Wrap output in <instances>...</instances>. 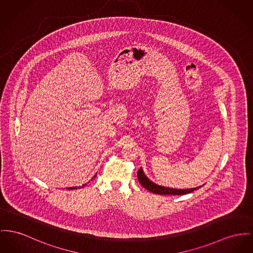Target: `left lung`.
Returning <instances> with one entry per match:
<instances>
[{"label":"left lung","instance_id":"left-lung-1","mask_svg":"<svg viewBox=\"0 0 253 253\" xmlns=\"http://www.w3.org/2000/svg\"><path fill=\"white\" fill-rule=\"evenodd\" d=\"M137 176H138L139 182L145 189L149 190L150 192L154 193V194H158V195H174V196L175 195H186V194L192 193L195 190L200 189L202 187V186H199V187L190 188V189H173V188L158 185V184L152 182L151 179H149V177L145 174V172L143 171V169L142 168L138 169Z\"/></svg>","mask_w":253,"mask_h":253}]
</instances>
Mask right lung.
Returning <instances> with one entry per match:
<instances>
[{
  "instance_id": "1",
  "label": "right lung",
  "mask_w": 253,
  "mask_h": 253,
  "mask_svg": "<svg viewBox=\"0 0 253 253\" xmlns=\"http://www.w3.org/2000/svg\"><path fill=\"white\" fill-rule=\"evenodd\" d=\"M96 175H97V173L94 175V177H93V178H95V177H96ZM93 178H92V179H93ZM85 185H86V184H84L83 186H80L79 188H81V187H84ZM68 189H70V190H71V189H74V190H75V189H78V187H70V188H68Z\"/></svg>"
}]
</instances>
